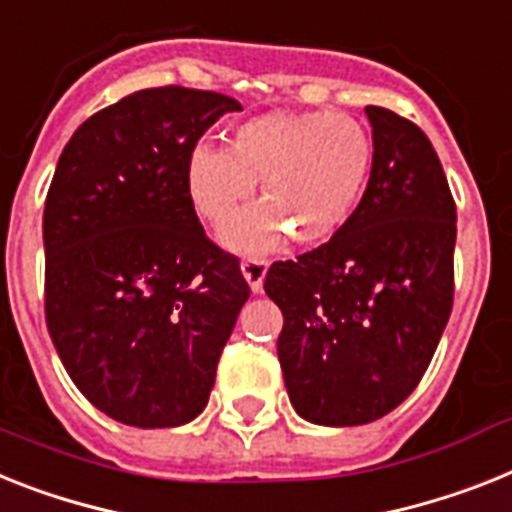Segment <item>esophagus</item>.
Returning a JSON list of instances; mask_svg holds the SVG:
<instances>
[{
	"label": "esophagus",
	"mask_w": 512,
	"mask_h": 512,
	"mask_svg": "<svg viewBox=\"0 0 512 512\" xmlns=\"http://www.w3.org/2000/svg\"><path fill=\"white\" fill-rule=\"evenodd\" d=\"M242 273L244 278H247L249 289L255 291V294H260V291H263L265 273H268V263H265L263 257H244Z\"/></svg>",
	"instance_id": "1"
}]
</instances>
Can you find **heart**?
<instances>
[{
  "label": "heart",
  "instance_id": "b5f03b06",
  "mask_svg": "<svg viewBox=\"0 0 512 512\" xmlns=\"http://www.w3.org/2000/svg\"><path fill=\"white\" fill-rule=\"evenodd\" d=\"M375 163L362 122L328 111H276L239 124L229 148L197 145L187 158V195L195 213L221 229L261 182L264 205L223 231L236 252H265L291 234L317 244L346 226Z\"/></svg>",
  "mask_w": 512,
  "mask_h": 512
}]
</instances>
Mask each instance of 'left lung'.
Here are the masks:
<instances>
[{
  "label": "left lung",
  "instance_id": "8db88e82",
  "mask_svg": "<svg viewBox=\"0 0 512 512\" xmlns=\"http://www.w3.org/2000/svg\"><path fill=\"white\" fill-rule=\"evenodd\" d=\"M375 163L338 234L273 263L278 359L296 414L322 427L375 422L414 393L453 309L455 203L414 122L367 106Z\"/></svg>",
  "mask_w": 512,
  "mask_h": 512
}]
</instances>
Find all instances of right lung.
Wrapping results in <instances>:
<instances>
[{"label":"right lung","mask_w":512,"mask_h":512,"mask_svg":"<svg viewBox=\"0 0 512 512\" xmlns=\"http://www.w3.org/2000/svg\"><path fill=\"white\" fill-rule=\"evenodd\" d=\"M229 111L242 103L213 90H137L77 127L51 179L49 336L77 390L130 427H179L208 406L249 299L187 195V158Z\"/></svg>","instance_id":"add662e5"}]
</instances>
